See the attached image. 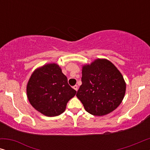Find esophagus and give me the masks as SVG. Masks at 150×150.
I'll return each mask as SVG.
<instances>
[{"label":"esophagus","instance_id":"1","mask_svg":"<svg viewBox=\"0 0 150 150\" xmlns=\"http://www.w3.org/2000/svg\"><path fill=\"white\" fill-rule=\"evenodd\" d=\"M73 88L76 90V91H77V90H78V86H77V85H74V86H73Z\"/></svg>","mask_w":150,"mask_h":150}]
</instances>
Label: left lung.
<instances>
[{
    "instance_id": "left-lung-1",
    "label": "left lung",
    "mask_w": 150,
    "mask_h": 150,
    "mask_svg": "<svg viewBox=\"0 0 150 150\" xmlns=\"http://www.w3.org/2000/svg\"><path fill=\"white\" fill-rule=\"evenodd\" d=\"M76 96L85 110L96 116L110 113L124 99L126 83L117 67L106 59H96L82 70Z\"/></svg>"
}]
</instances>
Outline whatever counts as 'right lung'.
Here are the masks:
<instances>
[{
	"mask_svg": "<svg viewBox=\"0 0 150 150\" xmlns=\"http://www.w3.org/2000/svg\"><path fill=\"white\" fill-rule=\"evenodd\" d=\"M30 103L37 110L48 117L65 111L67 102L76 93L57 64L50 63L36 69L26 87Z\"/></svg>",
	"mask_w": 150,
	"mask_h": 150,
	"instance_id": "add662e5",
	"label": "right lung"
}]
</instances>
